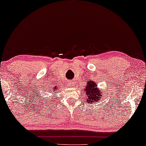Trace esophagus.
I'll use <instances>...</instances> for the list:
<instances>
[{
	"label": "esophagus",
	"instance_id": "obj_1",
	"mask_svg": "<svg viewBox=\"0 0 146 146\" xmlns=\"http://www.w3.org/2000/svg\"><path fill=\"white\" fill-rule=\"evenodd\" d=\"M69 85L71 86H73L75 85V82H74L73 80H71V81H69Z\"/></svg>",
	"mask_w": 146,
	"mask_h": 146
}]
</instances>
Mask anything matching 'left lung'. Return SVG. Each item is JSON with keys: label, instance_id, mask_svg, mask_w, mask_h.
Segmentation results:
<instances>
[{"label": "left lung", "instance_id": "1", "mask_svg": "<svg viewBox=\"0 0 146 146\" xmlns=\"http://www.w3.org/2000/svg\"><path fill=\"white\" fill-rule=\"evenodd\" d=\"M81 93L85 95L86 103L89 105L93 103H97V101L100 100L101 98H103V92L101 89L98 88V84L96 82L92 80L87 81L86 85L83 88V92Z\"/></svg>", "mask_w": 146, "mask_h": 146}]
</instances>
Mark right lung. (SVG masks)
I'll return each mask as SVG.
<instances>
[{
  "label": "right lung",
  "instance_id": "right-lung-1",
  "mask_svg": "<svg viewBox=\"0 0 146 146\" xmlns=\"http://www.w3.org/2000/svg\"><path fill=\"white\" fill-rule=\"evenodd\" d=\"M48 90H50V89H48ZM58 91H59V87H58V86H54L52 87V89L50 90H49V92H50V94H56V91H58ZM53 97H54L55 98H52L51 101L52 100V99H53V100H54V99H56V97L53 96Z\"/></svg>",
  "mask_w": 146,
  "mask_h": 146
}]
</instances>
